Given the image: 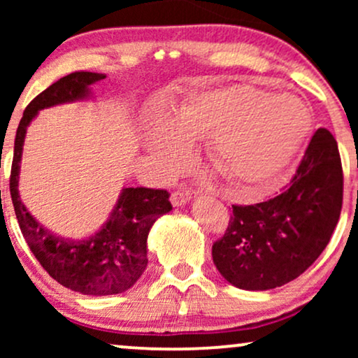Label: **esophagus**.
Masks as SVG:
<instances>
[{"instance_id":"esophagus-1","label":"esophagus","mask_w":358,"mask_h":358,"mask_svg":"<svg viewBox=\"0 0 358 358\" xmlns=\"http://www.w3.org/2000/svg\"><path fill=\"white\" fill-rule=\"evenodd\" d=\"M190 200V192L189 190H176V192L171 194V203L174 207H180V205L187 203Z\"/></svg>"}]
</instances>
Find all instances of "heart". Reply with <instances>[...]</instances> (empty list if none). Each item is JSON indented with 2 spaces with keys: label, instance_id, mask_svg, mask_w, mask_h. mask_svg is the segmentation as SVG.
Masks as SVG:
<instances>
[{
  "label": "heart",
  "instance_id": "b5f03b06",
  "mask_svg": "<svg viewBox=\"0 0 358 358\" xmlns=\"http://www.w3.org/2000/svg\"><path fill=\"white\" fill-rule=\"evenodd\" d=\"M310 109L288 91L234 85L194 92L148 131V148L169 171L185 161L184 141L203 140L205 163L236 187H257L290 164L310 130Z\"/></svg>",
  "mask_w": 358,
  "mask_h": 358
}]
</instances>
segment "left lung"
Here are the masks:
<instances>
[{
	"mask_svg": "<svg viewBox=\"0 0 358 358\" xmlns=\"http://www.w3.org/2000/svg\"><path fill=\"white\" fill-rule=\"evenodd\" d=\"M344 176L337 141L317 129L282 194L256 205H233L213 264L241 290L262 292L301 275L320 257L341 217Z\"/></svg>",
	"mask_w": 358,
	"mask_h": 358,
	"instance_id": "obj_1",
	"label": "left lung"
}]
</instances>
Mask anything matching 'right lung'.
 Masks as SVG:
<instances>
[{"mask_svg":"<svg viewBox=\"0 0 358 358\" xmlns=\"http://www.w3.org/2000/svg\"><path fill=\"white\" fill-rule=\"evenodd\" d=\"M106 75L75 71L63 76L42 91L24 110L14 140V158L9 190L22 236L48 275L83 295L106 296L129 290L148 266L146 239L161 215L173 210L168 190L125 187L122 189L110 217L86 239L58 236L43 228L29 213L19 197V171L27 127L38 110L65 102L91 97V86Z\"/></svg>","mask_w":358,"mask_h":358,"instance_id":"1","label":"right lung"}]
</instances>
